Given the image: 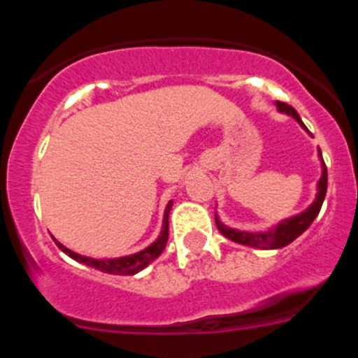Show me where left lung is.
I'll return each mask as SVG.
<instances>
[{
  "label": "left lung",
  "mask_w": 358,
  "mask_h": 358,
  "mask_svg": "<svg viewBox=\"0 0 358 358\" xmlns=\"http://www.w3.org/2000/svg\"><path fill=\"white\" fill-rule=\"evenodd\" d=\"M276 107L280 113H285V115L292 116L306 132L308 129L305 127V123L301 122L299 115H297V110L294 107H290L289 103L285 102H276ZM319 156H321V150H319ZM322 164V173H321V179L317 182V195H315V201L306 208L303 213L299 215H294V217L287 218L283 222L278 224L276 227H271L268 231L265 233H249V231H238V229H233V227H227L224 226L218 217L215 215V222H217L218 231L222 233L226 238L233 240L236 243H242V245H249V248H258V249H280V248H285L289 245L290 242L297 238L299 235H303L308 226L314 222V218L317 217L319 211H321L322 206V201H324V195H327V188H328V172H327V164L324 161L321 159Z\"/></svg>",
  "instance_id": "left-lung-1"
}]
</instances>
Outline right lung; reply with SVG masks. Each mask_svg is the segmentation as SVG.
Listing matches in <instances>:
<instances>
[{"instance_id": "1", "label": "right lung", "mask_w": 358, "mask_h": 358, "mask_svg": "<svg viewBox=\"0 0 358 358\" xmlns=\"http://www.w3.org/2000/svg\"><path fill=\"white\" fill-rule=\"evenodd\" d=\"M170 210H172V201L166 204V210H164V217H163V229H161V235L157 236L156 242H152L148 248H145L143 251L136 252V255H129V256H120V258H103V260H98V258H90V256H82L77 255V252H73L71 249L64 248L61 242H57V248L61 249L62 252L73 258V260L80 262V264L90 265V267L98 268V271H102V273L107 274H120V276H132V274L140 273L147 267L150 262H154L157 256L163 252L164 245L169 242V215Z\"/></svg>"}]
</instances>
